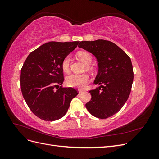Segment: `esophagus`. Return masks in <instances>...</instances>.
<instances>
[{"instance_id": "1", "label": "esophagus", "mask_w": 159, "mask_h": 159, "mask_svg": "<svg viewBox=\"0 0 159 159\" xmlns=\"http://www.w3.org/2000/svg\"><path fill=\"white\" fill-rule=\"evenodd\" d=\"M78 92H79L80 94H81V93H82L84 92V91L83 90H81V89H79L78 90Z\"/></svg>"}]
</instances>
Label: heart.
<instances>
[{"label":"heart","instance_id":"b5f03b06","mask_svg":"<svg viewBox=\"0 0 159 159\" xmlns=\"http://www.w3.org/2000/svg\"><path fill=\"white\" fill-rule=\"evenodd\" d=\"M79 58L87 66L88 69H91V67L89 66L92 62V56L87 52H80L78 53ZM70 62L71 57L68 55L62 60L61 61V68L64 72H68L70 71ZM89 80V77L88 74H71L68 75L66 78V84L69 87L83 88L84 86L88 83Z\"/></svg>","mask_w":159,"mask_h":159}]
</instances>
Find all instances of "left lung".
I'll list each match as a JSON object with an SVG mask.
<instances>
[{"label": "left lung", "instance_id": "1", "mask_svg": "<svg viewBox=\"0 0 159 159\" xmlns=\"http://www.w3.org/2000/svg\"><path fill=\"white\" fill-rule=\"evenodd\" d=\"M78 47L91 53L98 62L94 84L101 85L89 91L91 99L85 107L94 117L108 118L122 108L131 93L133 81L131 58L108 40L81 41Z\"/></svg>", "mask_w": 159, "mask_h": 159}]
</instances>
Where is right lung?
Here are the masks:
<instances>
[{"label":"right lung","instance_id":"right-lung-1","mask_svg":"<svg viewBox=\"0 0 159 159\" xmlns=\"http://www.w3.org/2000/svg\"><path fill=\"white\" fill-rule=\"evenodd\" d=\"M79 43H46L32 52L23 64L20 74L23 98L32 112L42 120L53 121L64 117L71 99L78 94L74 88L62 87L61 61Z\"/></svg>","mask_w":159,"mask_h":159}]
</instances>
